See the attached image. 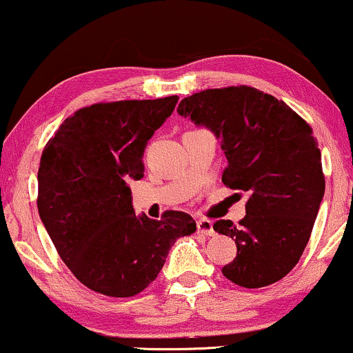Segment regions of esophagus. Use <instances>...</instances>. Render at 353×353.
I'll return each mask as SVG.
<instances>
[{"label": "esophagus", "instance_id": "esophagus-1", "mask_svg": "<svg viewBox=\"0 0 353 353\" xmlns=\"http://www.w3.org/2000/svg\"><path fill=\"white\" fill-rule=\"evenodd\" d=\"M196 233L201 236H214L213 223L210 219H198L196 221Z\"/></svg>", "mask_w": 353, "mask_h": 353}]
</instances>
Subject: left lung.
<instances>
[{
    "instance_id": "left-lung-1",
    "label": "left lung",
    "mask_w": 353,
    "mask_h": 353,
    "mask_svg": "<svg viewBox=\"0 0 353 353\" xmlns=\"http://www.w3.org/2000/svg\"><path fill=\"white\" fill-rule=\"evenodd\" d=\"M178 114L221 140L223 183L250 196L238 226L213 225L238 248L223 276L248 289L281 281L299 263L325 192L312 128L283 101L248 85L201 90L185 97Z\"/></svg>"
}]
</instances>
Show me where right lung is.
Wrapping results in <instances>:
<instances>
[{"label": "right lung", "mask_w": 353, "mask_h": 353, "mask_svg": "<svg viewBox=\"0 0 353 353\" xmlns=\"http://www.w3.org/2000/svg\"><path fill=\"white\" fill-rule=\"evenodd\" d=\"M176 102L170 95L79 109L41 155V221L70 272L103 296L142 292L159 276L173 243L196 231L183 211H165L160 221L137 216L128 186L143 176L147 142Z\"/></svg>", "instance_id": "obj_1"}]
</instances>
